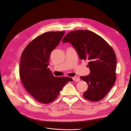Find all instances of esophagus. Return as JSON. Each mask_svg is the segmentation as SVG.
I'll use <instances>...</instances> for the list:
<instances>
[{
  "instance_id": "obj_1",
  "label": "esophagus",
  "mask_w": 131,
  "mask_h": 131,
  "mask_svg": "<svg viewBox=\"0 0 131 131\" xmlns=\"http://www.w3.org/2000/svg\"><path fill=\"white\" fill-rule=\"evenodd\" d=\"M73 80L75 81H77V82H78L80 80V78H79V77L78 76H75V77H73Z\"/></svg>"
}]
</instances>
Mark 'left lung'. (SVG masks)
<instances>
[{"mask_svg":"<svg viewBox=\"0 0 131 131\" xmlns=\"http://www.w3.org/2000/svg\"><path fill=\"white\" fill-rule=\"evenodd\" d=\"M62 42L70 43L80 59L89 61L90 74L80 77L89 85L83 96L93 102L102 100L116 79V58L112 47L100 35L88 30L70 31Z\"/></svg>","mask_w":131,"mask_h":131,"instance_id":"obj_1","label":"left lung"}]
</instances>
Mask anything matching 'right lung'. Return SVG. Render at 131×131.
<instances>
[{
	"label": "right lung",
	"mask_w": 131,
	"mask_h": 131,
	"mask_svg": "<svg viewBox=\"0 0 131 131\" xmlns=\"http://www.w3.org/2000/svg\"><path fill=\"white\" fill-rule=\"evenodd\" d=\"M64 31H49L35 38L23 50L19 76L25 88L38 102L49 104L56 99L69 77H54L47 68L51 53L59 44Z\"/></svg>",
	"instance_id": "right-lung-1"
}]
</instances>
